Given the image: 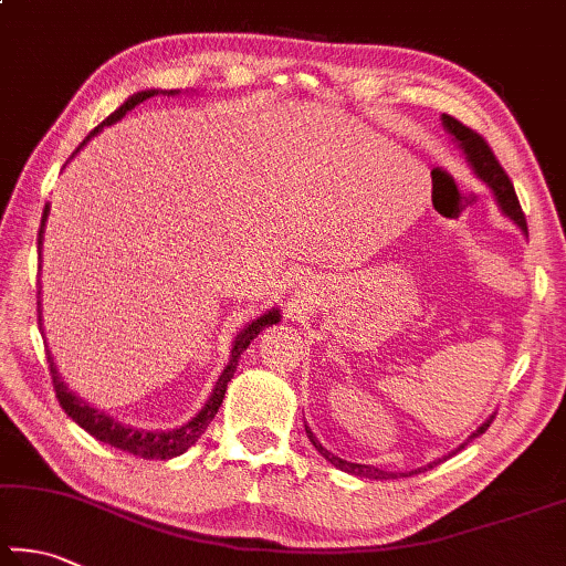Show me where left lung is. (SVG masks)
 Listing matches in <instances>:
<instances>
[{"mask_svg":"<svg viewBox=\"0 0 566 566\" xmlns=\"http://www.w3.org/2000/svg\"><path fill=\"white\" fill-rule=\"evenodd\" d=\"M440 120H443V128L450 133V136H453L455 146L460 148L462 156H465V163L470 166V170L475 172V178L485 182L488 188H490L492 198H495L500 212L505 214L507 220L515 222L517 228L522 230V234H527V220H525V214H522V208H520V200H517V195H515V188H512V182H510V178L505 176V170H502L497 158L492 156V150H490L488 143L482 140L475 130H470L468 126H462V123L455 120L453 116H448V113H443V116H440ZM492 418H495V416H490V418L485 420V423H480L478 430H472V433H470L465 440H462V443H460L455 450H450V453H446L443 458L428 462V465H423V468L406 470V472H388V470H381V468H376V465H361V462H348V460H344V458L334 455L332 450H326L322 443H318L316 436L312 433V428L306 426V420H304V430H306V436H310L312 446L318 450V455L332 462L334 468L344 470V472H352V475H358V478H368V480H396V478L418 475V472H423V470H428V468H436L438 462H443V460H448L450 455H455L458 450H462V448H465V446L470 443V440H475L478 436L485 433V430H488L490 423H492Z\"/></svg>","mask_w":566,"mask_h":566,"instance_id":"left-lung-1","label":"left lung"}]
</instances>
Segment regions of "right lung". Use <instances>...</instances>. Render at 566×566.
Here are the masks:
<instances>
[{
    "instance_id": "add662e5",
    "label": "right lung",
    "mask_w": 566,
    "mask_h": 566,
    "mask_svg": "<svg viewBox=\"0 0 566 566\" xmlns=\"http://www.w3.org/2000/svg\"><path fill=\"white\" fill-rule=\"evenodd\" d=\"M158 94H163V96H180L182 91H176V88H170V91L146 88V91H138V94L128 96L116 111L111 113V116L104 123H101V126H96L94 130L88 133V136L84 138V143H81V146L74 150V156H71V158H76L78 153H81V148H84L91 138H96L98 133L104 130V126H113V123L126 116L130 108H136L138 104H143V101H148V98L158 96ZM49 212H51V205L46 202L44 205V214H41V228H39V240H36L39 256H41V248H44V232H46ZM36 310H39L41 336H44V324H41V322H44V318H41V290H39ZM280 322H282V312L276 310V306H272V310H266L264 314H260L256 318H252V322L244 324L240 332H238V336H234L232 352H230V361H228V366L222 368L218 384H214L212 394L208 396V400H205V406L190 420H185V423L172 426V428H163V430L136 428V426H130V423H120L118 418L108 416L106 410L91 406L88 400L76 396L74 390L66 386V381L59 374V366L54 361V356H51L49 346H46L51 381H54V390H56V398H59L61 408H64L66 416L74 420V423H78L81 428H84L88 436H94L96 440H101V443H108L111 448L126 450V453H133V455H138V458H146V460H170V458L182 455L185 450L198 443V438L205 433V430H208L210 420L214 418V413H218L220 406H222V398H224V394H228V384L232 381L234 371H238L240 356L248 352L250 342H252V338H256V334H260L264 326H274V324H280Z\"/></svg>"
}]
</instances>
